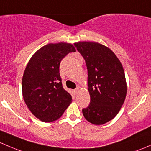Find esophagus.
Listing matches in <instances>:
<instances>
[{
  "label": "esophagus",
  "instance_id": "34e87169",
  "mask_svg": "<svg viewBox=\"0 0 151 151\" xmlns=\"http://www.w3.org/2000/svg\"><path fill=\"white\" fill-rule=\"evenodd\" d=\"M79 91H80V88H79V87L77 89H75V90H74V93H75V94H78Z\"/></svg>",
  "mask_w": 151,
  "mask_h": 151
}]
</instances>
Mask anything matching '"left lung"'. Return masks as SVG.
<instances>
[{
  "label": "left lung",
  "instance_id": "8db88e82",
  "mask_svg": "<svg viewBox=\"0 0 151 151\" xmlns=\"http://www.w3.org/2000/svg\"><path fill=\"white\" fill-rule=\"evenodd\" d=\"M88 69L90 104L82 109L87 121L101 125L118 114L127 96V82L122 63L115 53L96 42L74 43Z\"/></svg>",
  "mask_w": 151,
  "mask_h": 151
}]
</instances>
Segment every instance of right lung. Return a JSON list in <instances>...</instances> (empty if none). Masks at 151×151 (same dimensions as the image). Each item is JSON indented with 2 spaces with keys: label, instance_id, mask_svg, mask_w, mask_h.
Returning <instances> with one entry per match:
<instances>
[{
  "label": "right lung",
  "instance_id": "obj_1",
  "mask_svg": "<svg viewBox=\"0 0 151 151\" xmlns=\"http://www.w3.org/2000/svg\"><path fill=\"white\" fill-rule=\"evenodd\" d=\"M76 49L71 43H48L29 59L22 77V96L31 113L43 122L59 119L71 103L59 74L61 60Z\"/></svg>",
  "mask_w": 151,
  "mask_h": 151
}]
</instances>
